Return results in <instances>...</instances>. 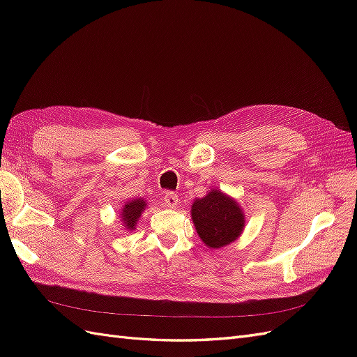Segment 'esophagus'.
Returning <instances> with one entry per match:
<instances>
[{
  "instance_id": "esophagus-1",
  "label": "esophagus",
  "mask_w": 357,
  "mask_h": 357,
  "mask_svg": "<svg viewBox=\"0 0 357 357\" xmlns=\"http://www.w3.org/2000/svg\"><path fill=\"white\" fill-rule=\"evenodd\" d=\"M162 201H164L165 207L176 208L177 204H178V197L176 195L174 192H165V195H164V198H162Z\"/></svg>"
}]
</instances>
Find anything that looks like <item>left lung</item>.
Returning a JSON list of instances; mask_svg holds the SVG:
<instances>
[{
    "mask_svg": "<svg viewBox=\"0 0 357 357\" xmlns=\"http://www.w3.org/2000/svg\"><path fill=\"white\" fill-rule=\"evenodd\" d=\"M192 220L201 240L210 248L231 244L244 228V215L238 204L215 189L193 202Z\"/></svg>",
    "mask_w": 357,
    "mask_h": 357,
    "instance_id": "8db88e82",
    "label": "left lung"
}]
</instances>
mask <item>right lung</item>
Wrapping results in <instances>:
<instances>
[{"mask_svg":"<svg viewBox=\"0 0 357 357\" xmlns=\"http://www.w3.org/2000/svg\"><path fill=\"white\" fill-rule=\"evenodd\" d=\"M144 207L146 202L143 199H134L125 204V207L122 210V220L123 225H126V229H135V223L139 215H142Z\"/></svg>","mask_w":357,"mask_h":357,"instance_id":"add662e5","label":"right lung"}]
</instances>
